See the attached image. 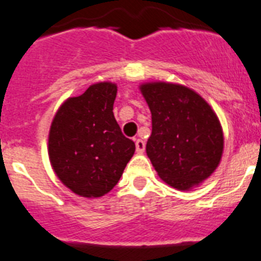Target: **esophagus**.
Segmentation results:
<instances>
[{
	"label": "esophagus",
	"instance_id": "34e87169",
	"mask_svg": "<svg viewBox=\"0 0 261 261\" xmlns=\"http://www.w3.org/2000/svg\"><path fill=\"white\" fill-rule=\"evenodd\" d=\"M135 147H136V152H138V153H143V152H144V149H145L144 140L136 139L135 140Z\"/></svg>",
	"mask_w": 261,
	"mask_h": 261
}]
</instances>
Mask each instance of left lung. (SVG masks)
Segmentation results:
<instances>
[{
	"label": "left lung",
	"instance_id": "left-lung-1",
	"mask_svg": "<svg viewBox=\"0 0 261 261\" xmlns=\"http://www.w3.org/2000/svg\"><path fill=\"white\" fill-rule=\"evenodd\" d=\"M152 113L147 154L160 178L189 190L220 164L224 136L217 116L201 96L185 86L148 83L140 87Z\"/></svg>",
	"mask_w": 261,
	"mask_h": 261
}]
</instances>
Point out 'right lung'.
I'll list each match as a JSON object with an SVG mask.
<instances>
[{"label":"right lung","instance_id":"1","mask_svg":"<svg viewBox=\"0 0 261 261\" xmlns=\"http://www.w3.org/2000/svg\"><path fill=\"white\" fill-rule=\"evenodd\" d=\"M117 86L97 83L58 109L49 133V159L61 182L84 198L118 183L135 152L113 114Z\"/></svg>","mask_w":261,"mask_h":261}]
</instances>
